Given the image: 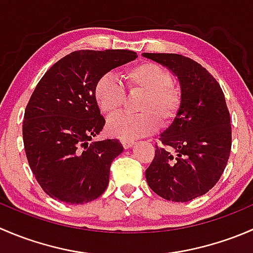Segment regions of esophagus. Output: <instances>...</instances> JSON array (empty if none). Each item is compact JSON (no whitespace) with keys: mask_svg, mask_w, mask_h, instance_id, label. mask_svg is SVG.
Here are the masks:
<instances>
[{"mask_svg":"<svg viewBox=\"0 0 253 253\" xmlns=\"http://www.w3.org/2000/svg\"><path fill=\"white\" fill-rule=\"evenodd\" d=\"M134 141H129V139H124L122 141V145H124L125 149H129L131 147H133Z\"/></svg>","mask_w":253,"mask_h":253,"instance_id":"1","label":"esophagus"}]
</instances>
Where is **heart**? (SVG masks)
<instances>
[{
	"label": "heart",
	"mask_w": 253,
	"mask_h": 253,
	"mask_svg": "<svg viewBox=\"0 0 253 253\" xmlns=\"http://www.w3.org/2000/svg\"><path fill=\"white\" fill-rule=\"evenodd\" d=\"M131 93H141L138 115H120L109 120L106 131L120 139H134L148 136L160 126L171 124L181 106V94L171 85V76L154 62H143L128 68L122 75ZM94 98L99 109L108 117L121 111L125 90L116 78L105 75L96 82Z\"/></svg>",
	"instance_id": "obj_1"
}]
</instances>
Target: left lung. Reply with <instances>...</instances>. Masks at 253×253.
<instances>
[{"label":"left lung","mask_w":253,"mask_h":253,"mask_svg":"<svg viewBox=\"0 0 253 253\" xmlns=\"http://www.w3.org/2000/svg\"><path fill=\"white\" fill-rule=\"evenodd\" d=\"M177 78L181 106L160 133V147L145 170L160 197L188 202L206 195L223 174L231 149L230 114L218 82L200 63L177 53H142Z\"/></svg>","instance_id":"obj_1"}]
</instances>
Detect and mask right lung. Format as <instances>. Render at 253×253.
I'll return each instance as SVG.
<instances>
[{
  "mask_svg": "<svg viewBox=\"0 0 253 253\" xmlns=\"http://www.w3.org/2000/svg\"><path fill=\"white\" fill-rule=\"evenodd\" d=\"M129 50H79L55 63L30 96L23 121L28 163L53 200L83 205L100 197L124 150L117 139L91 141L105 125L94 98L99 78L136 60Z\"/></svg>",
  "mask_w": 253,
  "mask_h": 253,
  "instance_id": "add662e5",
  "label": "right lung"
}]
</instances>
